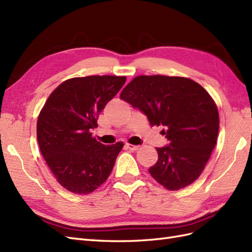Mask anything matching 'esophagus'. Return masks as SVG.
Masks as SVG:
<instances>
[{"label":"esophagus","instance_id":"1","mask_svg":"<svg viewBox=\"0 0 252 252\" xmlns=\"http://www.w3.org/2000/svg\"><path fill=\"white\" fill-rule=\"evenodd\" d=\"M126 148L130 151H136L138 150L139 146H135V145H131V144H126Z\"/></svg>","mask_w":252,"mask_h":252}]
</instances>
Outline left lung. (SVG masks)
<instances>
[{
    "instance_id": "obj_1",
    "label": "left lung",
    "mask_w": 252,
    "mask_h": 252,
    "mask_svg": "<svg viewBox=\"0 0 252 252\" xmlns=\"http://www.w3.org/2000/svg\"><path fill=\"white\" fill-rule=\"evenodd\" d=\"M120 99L144 113L150 125L164 126L168 145L157 148L149 173L164 188L178 190L201 175L214 150L219 116L208 92L180 76L140 75L124 88Z\"/></svg>"
}]
</instances>
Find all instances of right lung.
Instances as JSON below:
<instances>
[{
    "label": "right lung",
    "mask_w": 252,
    "mask_h": 252,
    "mask_svg": "<svg viewBox=\"0 0 252 252\" xmlns=\"http://www.w3.org/2000/svg\"><path fill=\"white\" fill-rule=\"evenodd\" d=\"M126 76L92 75L62 83L37 121L43 158L63 188L89 193L106 181L124 143L105 146L92 130L102 109L125 85Z\"/></svg>",
    "instance_id": "right-lung-1"
}]
</instances>
